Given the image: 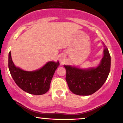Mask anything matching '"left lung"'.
Wrapping results in <instances>:
<instances>
[{
    "instance_id": "obj_1",
    "label": "left lung",
    "mask_w": 123,
    "mask_h": 123,
    "mask_svg": "<svg viewBox=\"0 0 123 123\" xmlns=\"http://www.w3.org/2000/svg\"><path fill=\"white\" fill-rule=\"evenodd\" d=\"M104 56L97 68L81 69L64 65L66 69V81L73 93L87 96L94 93L103 86L110 71L111 58L107 48L105 46Z\"/></svg>"
}]
</instances>
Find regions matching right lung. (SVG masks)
I'll list each match as a JSON object with an SVG mask.
<instances>
[{
    "instance_id": "right-lung-1",
    "label": "right lung",
    "mask_w": 123,
    "mask_h": 123,
    "mask_svg": "<svg viewBox=\"0 0 123 123\" xmlns=\"http://www.w3.org/2000/svg\"><path fill=\"white\" fill-rule=\"evenodd\" d=\"M59 64L58 62H48L37 71L28 72L16 67L11 52L9 54L8 65L13 80L20 89L32 94L40 95L49 90L52 76Z\"/></svg>"
}]
</instances>
